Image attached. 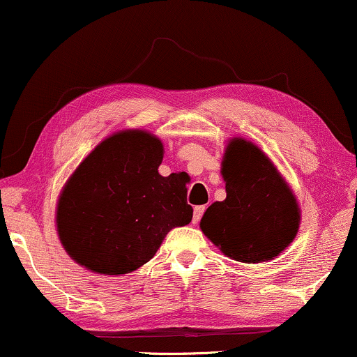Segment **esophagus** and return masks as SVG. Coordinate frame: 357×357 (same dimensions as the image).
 Instances as JSON below:
<instances>
[{
  "mask_svg": "<svg viewBox=\"0 0 357 357\" xmlns=\"http://www.w3.org/2000/svg\"><path fill=\"white\" fill-rule=\"evenodd\" d=\"M206 207L204 206H197L194 207V215H192V224H197L199 222V219L202 218V214H204Z\"/></svg>",
  "mask_w": 357,
  "mask_h": 357,
  "instance_id": "34e87169",
  "label": "esophagus"
}]
</instances>
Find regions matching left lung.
<instances>
[{
	"label": "left lung",
	"mask_w": 357,
	"mask_h": 357,
	"mask_svg": "<svg viewBox=\"0 0 357 357\" xmlns=\"http://www.w3.org/2000/svg\"><path fill=\"white\" fill-rule=\"evenodd\" d=\"M220 174L227 197L207 207L202 234L232 260H273L300 229L301 211L291 188L273 161L245 138L227 143Z\"/></svg>",
	"instance_id": "obj_1"
}]
</instances>
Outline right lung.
<instances>
[{
	"instance_id": "right-lung-1",
	"label": "right lung",
	"mask_w": 357,
	"mask_h": 357,
	"mask_svg": "<svg viewBox=\"0 0 357 357\" xmlns=\"http://www.w3.org/2000/svg\"><path fill=\"white\" fill-rule=\"evenodd\" d=\"M165 148L146 130H120L93 148L57 199L62 247L90 272L125 275L153 259L166 234L191 222L186 173H158Z\"/></svg>"
}]
</instances>
